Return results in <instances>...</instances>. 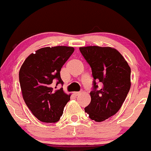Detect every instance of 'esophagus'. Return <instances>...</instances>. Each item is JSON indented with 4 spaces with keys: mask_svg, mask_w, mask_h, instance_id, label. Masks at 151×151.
<instances>
[{
    "mask_svg": "<svg viewBox=\"0 0 151 151\" xmlns=\"http://www.w3.org/2000/svg\"><path fill=\"white\" fill-rule=\"evenodd\" d=\"M80 94H81V91H76V92H74V95L76 96H78Z\"/></svg>",
    "mask_w": 151,
    "mask_h": 151,
    "instance_id": "1",
    "label": "esophagus"
}]
</instances>
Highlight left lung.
<instances>
[{
  "instance_id": "left-lung-1",
  "label": "left lung",
  "mask_w": 151,
  "mask_h": 151,
  "mask_svg": "<svg viewBox=\"0 0 151 151\" xmlns=\"http://www.w3.org/2000/svg\"><path fill=\"white\" fill-rule=\"evenodd\" d=\"M79 50L91 67L94 78L91 102L85 112L91 120L103 122L116 114L124 103L131 86V69L113 48L93 46Z\"/></svg>"
}]
</instances>
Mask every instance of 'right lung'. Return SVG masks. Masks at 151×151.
Masks as SVG:
<instances>
[{
  "label": "right lung",
  "instance_id": "right-lung-1",
  "mask_svg": "<svg viewBox=\"0 0 151 151\" xmlns=\"http://www.w3.org/2000/svg\"><path fill=\"white\" fill-rule=\"evenodd\" d=\"M74 52L73 47L54 46L38 49L24 60L20 68L22 97L32 114L39 121L55 123L60 120L70 95L54 84H63L62 67Z\"/></svg>",
  "mask_w": 151,
  "mask_h": 151
}]
</instances>
